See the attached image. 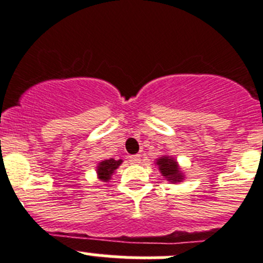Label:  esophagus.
I'll return each instance as SVG.
<instances>
[{
  "mask_svg": "<svg viewBox=\"0 0 263 263\" xmlns=\"http://www.w3.org/2000/svg\"><path fill=\"white\" fill-rule=\"evenodd\" d=\"M128 159L132 164H139L140 161H141V158H140L139 154H136V155H131Z\"/></svg>",
  "mask_w": 263,
  "mask_h": 263,
  "instance_id": "esophagus-1",
  "label": "esophagus"
}]
</instances>
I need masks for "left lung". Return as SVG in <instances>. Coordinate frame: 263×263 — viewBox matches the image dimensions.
<instances>
[{"mask_svg":"<svg viewBox=\"0 0 263 263\" xmlns=\"http://www.w3.org/2000/svg\"><path fill=\"white\" fill-rule=\"evenodd\" d=\"M159 169H160L161 174H163L165 178H168V181L171 182H181L182 181V174L179 172L178 165H177V161H174L173 159H169L166 156L158 159Z\"/></svg>","mask_w":263,"mask_h":263,"instance_id":"8db88e82","label":"left lung"}]
</instances>
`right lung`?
<instances>
[{
    "mask_svg": "<svg viewBox=\"0 0 263 263\" xmlns=\"http://www.w3.org/2000/svg\"><path fill=\"white\" fill-rule=\"evenodd\" d=\"M122 160H115V159H109V160H104L99 164L98 166V174H99V178L102 181H108L110 179V176L113 174V172L121 165Z\"/></svg>",
    "mask_w": 263,
    "mask_h": 263,
    "instance_id": "add662e5",
    "label": "right lung"
}]
</instances>
